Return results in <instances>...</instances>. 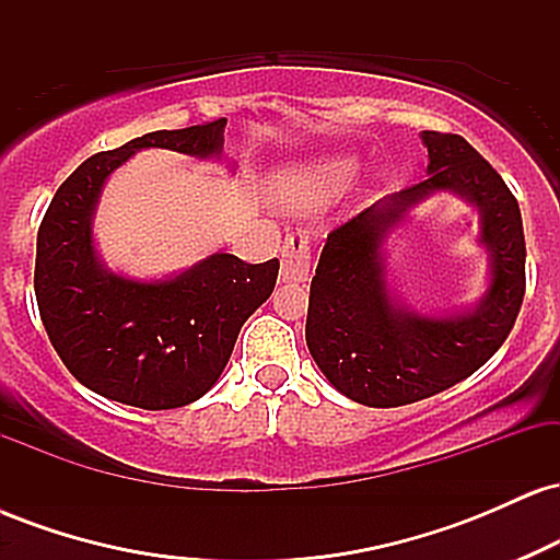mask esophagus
Segmentation results:
<instances>
[{"label": "esophagus", "mask_w": 560, "mask_h": 560, "mask_svg": "<svg viewBox=\"0 0 560 560\" xmlns=\"http://www.w3.org/2000/svg\"><path fill=\"white\" fill-rule=\"evenodd\" d=\"M311 276V242L305 231H289L281 247V281H307Z\"/></svg>", "instance_id": "esophagus-1"}]
</instances>
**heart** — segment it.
Returning <instances> with one entry per match:
<instances>
[{"mask_svg": "<svg viewBox=\"0 0 560 560\" xmlns=\"http://www.w3.org/2000/svg\"><path fill=\"white\" fill-rule=\"evenodd\" d=\"M361 171V160L352 155H329L313 163L284 168L273 178L276 202L294 213H311L331 199L345 195Z\"/></svg>", "mask_w": 560, "mask_h": 560, "instance_id": "b5f03b06", "label": "heart"}]
</instances>
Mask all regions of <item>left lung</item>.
Returning a JSON list of instances; mask_svg holds the SVG:
<instances>
[{"mask_svg": "<svg viewBox=\"0 0 560 560\" xmlns=\"http://www.w3.org/2000/svg\"><path fill=\"white\" fill-rule=\"evenodd\" d=\"M421 141L429 176L334 229L311 281L307 350L334 387L369 408H397L464 382L500 350L524 300L526 247L516 197L458 133L423 131ZM442 190L480 213L491 276L477 306L419 314L388 287L383 244L416 203Z\"/></svg>", "mask_w": 560, "mask_h": 560, "instance_id": "left-lung-1", "label": "left lung"}]
</instances>
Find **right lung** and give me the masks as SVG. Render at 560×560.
<instances>
[{
	"mask_svg": "<svg viewBox=\"0 0 560 560\" xmlns=\"http://www.w3.org/2000/svg\"><path fill=\"white\" fill-rule=\"evenodd\" d=\"M226 118L152 131L100 152L62 182L36 236L34 289L49 342L83 387L144 410L199 400L226 369L242 324L271 298L279 260L218 253L165 279L105 266L94 244L102 186L141 150L223 160ZM234 168V165H231Z\"/></svg>",
	"mask_w": 560,
	"mask_h": 560,
	"instance_id": "add662e5",
	"label": "right lung"
}]
</instances>
